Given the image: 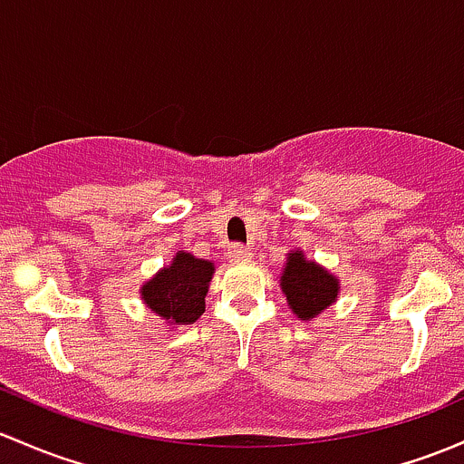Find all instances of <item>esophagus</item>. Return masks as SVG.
Returning a JSON list of instances; mask_svg holds the SVG:
<instances>
[{"mask_svg": "<svg viewBox=\"0 0 464 464\" xmlns=\"http://www.w3.org/2000/svg\"><path fill=\"white\" fill-rule=\"evenodd\" d=\"M228 256L233 257V260H246L248 256H251V251L245 245H240V242H236V245L228 246Z\"/></svg>", "mask_w": 464, "mask_h": 464, "instance_id": "1", "label": "esophagus"}]
</instances>
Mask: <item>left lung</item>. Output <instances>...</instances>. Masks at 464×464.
<instances>
[{
  "mask_svg": "<svg viewBox=\"0 0 464 464\" xmlns=\"http://www.w3.org/2000/svg\"><path fill=\"white\" fill-rule=\"evenodd\" d=\"M282 291L297 318H315L338 297V282L322 266L304 260L300 251L291 253L282 273Z\"/></svg>",
  "mask_w": 464,
  "mask_h": 464,
  "instance_id": "obj_1",
  "label": "left lung"
}]
</instances>
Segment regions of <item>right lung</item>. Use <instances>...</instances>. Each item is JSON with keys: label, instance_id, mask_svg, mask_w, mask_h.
I'll list each match as a JSON object with an SVG mask.
<instances>
[{"label": "right lung", "instance_id": "right-lung-1", "mask_svg": "<svg viewBox=\"0 0 464 464\" xmlns=\"http://www.w3.org/2000/svg\"><path fill=\"white\" fill-rule=\"evenodd\" d=\"M213 276V265L191 253H178L173 265L162 269L142 286V297L153 314L173 324H191L204 314V295Z\"/></svg>", "mask_w": 464, "mask_h": 464}]
</instances>
